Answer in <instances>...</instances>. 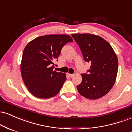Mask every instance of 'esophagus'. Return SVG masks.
Listing matches in <instances>:
<instances>
[{
  "label": "esophagus",
  "instance_id": "esophagus-1",
  "mask_svg": "<svg viewBox=\"0 0 132 132\" xmlns=\"http://www.w3.org/2000/svg\"><path fill=\"white\" fill-rule=\"evenodd\" d=\"M69 76L70 77V78H72V77L74 76V75L73 74H69Z\"/></svg>",
  "mask_w": 132,
  "mask_h": 132
}]
</instances>
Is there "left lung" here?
I'll return each instance as SVG.
<instances>
[{"label":"left lung","mask_w":132,"mask_h":132,"mask_svg":"<svg viewBox=\"0 0 132 132\" xmlns=\"http://www.w3.org/2000/svg\"><path fill=\"white\" fill-rule=\"evenodd\" d=\"M79 46L84 61L90 69L82 74V82L77 86L79 93L87 99H97L107 94L116 82L118 59L107 41L94 35L72 34Z\"/></svg>","instance_id":"obj_1"}]
</instances>
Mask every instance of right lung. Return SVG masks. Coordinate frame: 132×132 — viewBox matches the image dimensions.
<instances>
[{
    "mask_svg": "<svg viewBox=\"0 0 132 132\" xmlns=\"http://www.w3.org/2000/svg\"><path fill=\"white\" fill-rule=\"evenodd\" d=\"M69 42L73 40L67 35H50L38 37L25 46L21 72L25 86L33 95L47 99L60 92L66 80V75L53 71V65L62 48Z\"/></svg>",
    "mask_w": 132,
    "mask_h": 132,
    "instance_id": "right-lung-1",
    "label": "right lung"
}]
</instances>
